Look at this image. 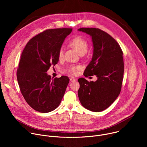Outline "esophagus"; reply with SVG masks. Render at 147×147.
Returning <instances> with one entry per match:
<instances>
[{"instance_id":"34e87169","label":"esophagus","mask_w":147,"mask_h":147,"mask_svg":"<svg viewBox=\"0 0 147 147\" xmlns=\"http://www.w3.org/2000/svg\"><path fill=\"white\" fill-rule=\"evenodd\" d=\"M75 80H76V79L74 78H73V77H71V78H70V82H74V81H75Z\"/></svg>"}]
</instances>
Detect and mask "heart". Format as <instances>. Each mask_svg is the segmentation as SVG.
<instances>
[{
  "label": "heart",
  "mask_w": 147,
  "mask_h": 147,
  "mask_svg": "<svg viewBox=\"0 0 147 147\" xmlns=\"http://www.w3.org/2000/svg\"><path fill=\"white\" fill-rule=\"evenodd\" d=\"M70 44L80 55L86 53L88 49V44L87 41L80 36H76L70 40ZM63 54L64 49L63 47H61L59 50L58 58L61 59L63 57ZM81 67L80 66L70 65L66 68V71L71 76H76L78 74V71L81 70Z\"/></svg>",
  "instance_id": "1"
}]
</instances>
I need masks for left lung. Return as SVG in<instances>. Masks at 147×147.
I'll list each match as a JSON object with an SVG mask.
<instances>
[{
    "instance_id": "8db88e82",
    "label": "left lung",
    "mask_w": 147,
    "mask_h": 147,
    "mask_svg": "<svg viewBox=\"0 0 147 147\" xmlns=\"http://www.w3.org/2000/svg\"><path fill=\"white\" fill-rule=\"evenodd\" d=\"M80 31L92 37V60L86 67L85 77L96 75V81L80 78L79 100L85 108L95 112L107 109L119 96L122 85L124 61L117 42L107 32L96 28H81Z\"/></svg>"
}]
</instances>
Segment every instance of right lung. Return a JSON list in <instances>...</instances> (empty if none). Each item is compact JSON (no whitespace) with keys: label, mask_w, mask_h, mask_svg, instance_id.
<instances>
[{"label":"right lung","mask_w":147,"mask_h":147,"mask_svg":"<svg viewBox=\"0 0 147 147\" xmlns=\"http://www.w3.org/2000/svg\"><path fill=\"white\" fill-rule=\"evenodd\" d=\"M72 28L49 29L31 38L25 47L17 70L20 91L34 110L48 113L60 105L69 82L66 76L52 80L47 72L59 61V49Z\"/></svg>","instance_id":"1"}]
</instances>
